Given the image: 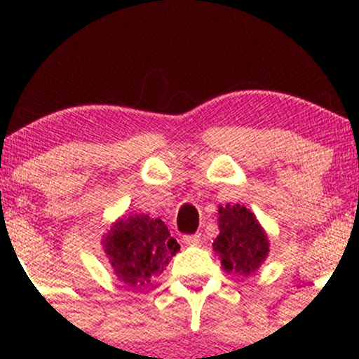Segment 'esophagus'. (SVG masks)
<instances>
[{"instance_id": "1", "label": "esophagus", "mask_w": 359, "mask_h": 359, "mask_svg": "<svg viewBox=\"0 0 359 359\" xmlns=\"http://www.w3.org/2000/svg\"><path fill=\"white\" fill-rule=\"evenodd\" d=\"M182 241L185 245H191V246H197L201 243V234H185L182 238Z\"/></svg>"}]
</instances>
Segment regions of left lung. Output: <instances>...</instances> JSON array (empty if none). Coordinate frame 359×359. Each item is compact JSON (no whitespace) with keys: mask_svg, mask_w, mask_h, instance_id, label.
I'll list each match as a JSON object with an SVG mask.
<instances>
[{"mask_svg":"<svg viewBox=\"0 0 359 359\" xmlns=\"http://www.w3.org/2000/svg\"><path fill=\"white\" fill-rule=\"evenodd\" d=\"M217 214L219 234L212 243L214 253L228 273L250 277L269 257V234L255 212L241 204L219 205Z\"/></svg>","mask_w":359,"mask_h":359,"instance_id":"1","label":"left lung"}]
</instances>
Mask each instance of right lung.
<instances>
[{
  "instance_id": "1",
  "label": "right lung",
  "mask_w": 359,
  "mask_h": 359,
  "mask_svg": "<svg viewBox=\"0 0 359 359\" xmlns=\"http://www.w3.org/2000/svg\"><path fill=\"white\" fill-rule=\"evenodd\" d=\"M101 243L114 275L131 288L147 285L158 277L180 250L165 222L148 214L118 217Z\"/></svg>"
}]
</instances>
